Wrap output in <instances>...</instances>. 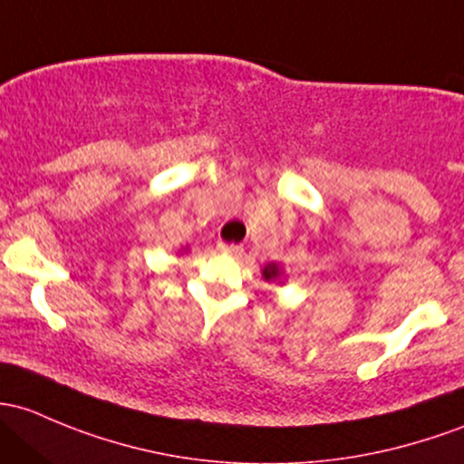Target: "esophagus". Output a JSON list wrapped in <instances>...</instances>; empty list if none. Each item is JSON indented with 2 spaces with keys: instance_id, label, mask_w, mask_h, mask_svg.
Listing matches in <instances>:
<instances>
[{
  "instance_id": "esophagus-1",
  "label": "esophagus",
  "mask_w": 464,
  "mask_h": 464,
  "mask_svg": "<svg viewBox=\"0 0 464 464\" xmlns=\"http://www.w3.org/2000/svg\"><path fill=\"white\" fill-rule=\"evenodd\" d=\"M218 251L219 253H227V256H233V257L242 256V246L240 245H224V242H219Z\"/></svg>"
}]
</instances>
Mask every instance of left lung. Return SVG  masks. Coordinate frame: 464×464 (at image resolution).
<instances>
[{"label": "left lung", "mask_w": 464, "mask_h": 464, "mask_svg": "<svg viewBox=\"0 0 464 464\" xmlns=\"http://www.w3.org/2000/svg\"><path fill=\"white\" fill-rule=\"evenodd\" d=\"M262 277H265V282H271V285H285V271H282L277 262H266L265 269H262Z\"/></svg>", "instance_id": "obj_1"}]
</instances>
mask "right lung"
<instances>
[{"instance_id": "add662e5", "label": "right lung", "mask_w": 464, "mask_h": 464, "mask_svg": "<svg viewBox=\"0 0 464 464\" xmlns=\"http://www.w3.org/2000/svg\"><path fill=\"white\" fill-rule=\"evenodd\" d=\"M182 251H184V253H187V251H188V246H184V248H182Z\"/></svg>"}]
</instances>
